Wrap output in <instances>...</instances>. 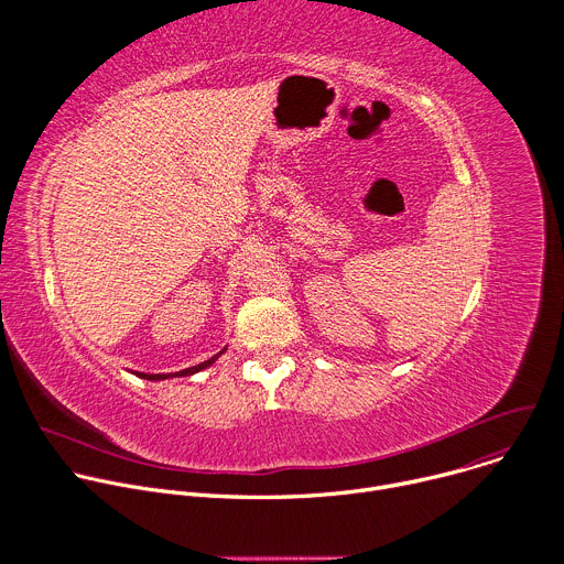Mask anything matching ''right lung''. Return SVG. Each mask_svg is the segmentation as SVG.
I'll list each match as a JSON object with an SVG mask.
<instances>
[{"label":"right lung","instance_id":"right-lung-1","mask_svg":"<svg viewBox=\"0 0 564 564\" xmlns=\"http://www.w3.org/2000/svg\"><path fill=\"white\" fill-rule=\"evenodd\" d=\"M225 350H220L218 355H214L212 359H207V361H203V364H198V366H192V368H185V370H181V372H170V375H147V372H135L138 377H142V379H149V381H158V379H167V377H187V375H194V372H198V370H203V368H207V366H212L220 355H223Z\"/></svg>","mask_w":564,"mask_h":564}]
</instances>
